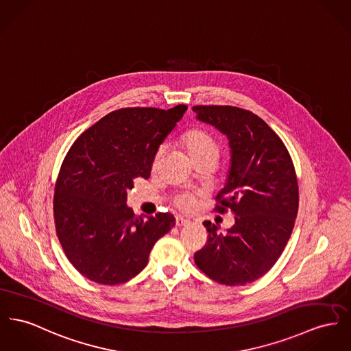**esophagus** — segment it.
<instances>
[{"instance_id":"obj_1","label":"esophagus","mask_w":351,"mask_h":351,"mask_svg":"<svg viewBox=\"0 0 351 351\" xmlns=\"http://www.w3.org/2000/svg\"><path fill=\"white\" fill-rule=\"evenodd\" d=\"M187 223H190V221L187 218H184L182 215H177V218H176L177 226H186Z\"/></svg>"}]
</instances>
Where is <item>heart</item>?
<instances>
[{"instance_id":"1","label":"heart","mask_w":351,"mask_h":351,"mask_svg":"<svg viewBox=\"0 0 351 351\" xmlns=\"http://www.w3.org/2000/svg\"><path fill=\"white\" fill-rule=\"evenodd\" d=\"M182 142L186 147L187 153L195 162L201 161V160H208V158H213L217 161V158L219 156V147H218L217 141L214 140L210 134L205 130H201V129L189 130L184 136ZM164 146H161L157 150L154 160H153L154 169L160 164V161L164 156ZM176 204L182 210H190L194 206V195L191 193H184L176 198Z\"/></svg>"}]
</instances>
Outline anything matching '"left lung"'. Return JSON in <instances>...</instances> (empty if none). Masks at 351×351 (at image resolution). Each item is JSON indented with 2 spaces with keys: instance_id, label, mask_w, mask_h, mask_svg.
<instances>
[{
  "instance_id": "left-lung-1",
  "label": "left lung",
  "mask_w": 351,
  "mask_h": 351,
  "mask_svg": "<svg viewBox=\"0 0 351 351\" xmlns=\"http://www.w3.org/2000/svg\"><path fill=\"white\" fill-rule=\"evenodd\" d=\"M193 112L229 141L230 167L215 209L235 214L226 233L204 223L209 239L194 261L218 283L246 285L273 267L291 235L300 199L294 165L280 137L254 113L214 105Z\"/></svg>"
}]
</instances>
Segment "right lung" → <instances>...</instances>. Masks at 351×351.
Here are the masks:
<instances>
[{
    "instance_id": "obj_1",
    "label": "right lung",
    "mask_w": 351,
    "mask_h": 351,
    "mask_svg": "<svg viewBox=\"0 0 351 351\" xmlns=\"http://www.w3.org/2000/svg\"><path fill=\"white\" fill-rule=\"evenodd\" d=\"M186 110V105L119 109L71 145L54 189V222L65 256L88 280H132L176 225L170 213L136 217L126 199L136 178L150 177L160 145Z\"/></svg>"
}]
</instances>
